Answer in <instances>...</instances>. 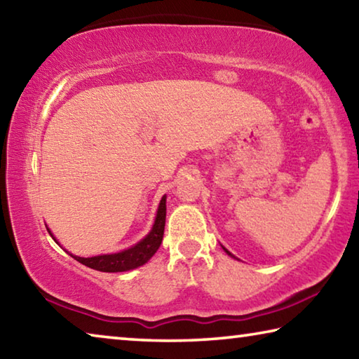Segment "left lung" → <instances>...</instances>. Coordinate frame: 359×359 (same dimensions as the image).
I'll use <instances>...</instances> for the list:
<instances>
[{
  "instance_id": "8db88e82",
  "label": "left lung",
  "mask_w": 359,
  "mask_h": 359,
  "mask_svg": "<svg viewBox=\"0 0 359 359\" xmlns=\"http://www.w3.org/2000/svg\"><path fill=\"white\" fill-rule=\"evenodd\" d=\"M223 250H224V252H226V253L229 255V257H233V258H236V257H234V255H231V253H229V252H228V250H226V248H224V247H223Z\"/></svg>"
}]
</instances>
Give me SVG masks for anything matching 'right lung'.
I'll return each instance as SVG.
<instances>
[{"label":"right lung","mask_w":359,"mask_h":359,"mask_svg":"<svg viewBox=\"0 0 359 359\" xmlns=\"http://www.w3.org/2000/svg\"><path fill=\"white\" fill-rule=\"evenodd\" d=\"M165 223H166V196H163L160 205H158L154 226H151L150 233L145 236L142 241H139L136 245L126 248L123 252L111 253V255H98V257H92V258H82V257H76V255H71V257L77 259L79 263H82L83 266L92 267V269L101 271V272H125V271L136 269V267L147 263V261L156 253L158 248H160L163 234H165ZM47 231L50 233V229L48 228ZM50 236L53 238L52 233ZM53 241L57 242L55 238H53Z\"/></svg>","instance_id":"right-lung-1"}]
</instances>
